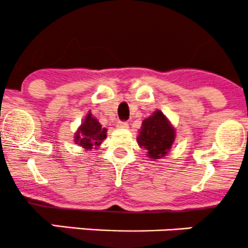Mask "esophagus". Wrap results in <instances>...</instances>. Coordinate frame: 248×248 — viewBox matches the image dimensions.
<instances>
[{"label":"esophagus","instance_id":"obj_1","mask_svg":"<svg viewBox=\"0 0 248 248\" xmlns=\"http://www.w3.org/2000/svg\"><path fill=\"white\" fill-rule=\"evenodd\" d=\"M116 127L119 129H127L129 126H128V124H127V122H117Z\"/></svg>","mask_w":248,"mask_h":248}]
</instances>
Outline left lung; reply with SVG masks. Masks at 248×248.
Wrapping results in <instances>:
<instances>
[{
  "mask_svg": "<svg viewBox=\"0 0 248 248\" xmlns=\"http://www.w3.org/2000/svg\"><path fill=\"white\" fill-rule=\"evenodd\" d=\"M138 133V145L146 150V156L151 161L166 157L176 138V129L170 120L158 109L142 121Z\"/></svg>",
  "mask_w": 248,
  "mask_h": 248,
  "instance_id": "left-lung-1",
  "label": "left lung"
}]
</instances>
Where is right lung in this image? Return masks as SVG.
<instances>
[{
	"instance_id": "right-lung-1",
	"label": "right lung",
	"mask_w": 248,
	"mask_h": 248,
	"mask_svg": "<svg viewBox=\"0 0 248 248\" xmlns=\"http://www.w3.org/2000/svg\"><path fill=\"white\" fill-rule=\"evenodd\" d=\"M73 138L74 142L81 146L84 151H91V149H98L103 140L107 139V128H103L98 120L89 111Z\"/></svg>"
}]
</instances>
